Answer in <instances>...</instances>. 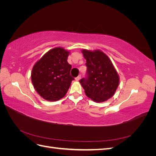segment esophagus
<instances>
[{
	"instance_id": "esophagus-1",
	"label": "esophagus",
	"mask_w": 156,
	"mask_h": 156,
	"mask_svg": "<svg viewBox=\"0 0 156 156\" xmlns=\"http://www.w3.org/2000/svg\"><path fill=\"white\" fill-rule=\"evenodd\" d=\"M81 75H78V76L76 78H75V80H76V81H79V79H81Z\"/></svg>"
}]
</instances>
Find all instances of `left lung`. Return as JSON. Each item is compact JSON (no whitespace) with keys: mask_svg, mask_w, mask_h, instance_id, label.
Masks as SVG:
<instances>
[{"mask_svg":"<svg viewBox=\"0 0 156 156\" xmlns=\"http://www.w3.org/2000/svg\"><path fill=\"white\" fill-rule=\"evenodd\" d=\"M87 60V75L80 80L86 95L96 102L111 98L119 84V77L108 56L101 51H82Z\"/></svg>","mask_w":156,"mask_h":156,"instance_id":"obj_1","label":"left lung"}]
</instances>
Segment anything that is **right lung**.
I'll return each instance as SVG.
<instances>
[{
    "mask_svg": "<svg viewBox=\"0 0 156 156\" xmlns=\"http://www.w3.org/2000/svg\"><path fill=\"white\" fill-rule=\"evenodd\" d=\"M69 52L61 48L49 51L33 67L31 79L37 92L48 101H57L67 93L74 78L72 65L67 59Z\"/></svg>",
    "mask_w": 156,
    "mask_h": 156,
    "instance_id": "right-lung-1",
    "label": "right lung"
}]
</instances>
